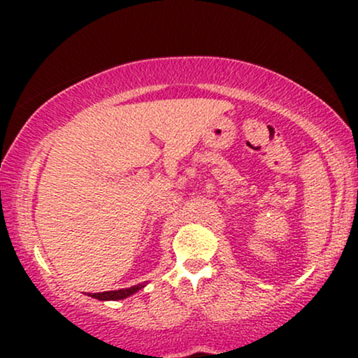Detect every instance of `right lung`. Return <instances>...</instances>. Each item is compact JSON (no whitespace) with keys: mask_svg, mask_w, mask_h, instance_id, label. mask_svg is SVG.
<instances>
[{"mask_svg":"<svg viewBox=\"0 0 358 358\" xmlns=\"http://www.w3.org/2000/svg\"><path fill=\"white\" fill-rule=\"evenodd\" d=\"M145 287V282L136 286H131V287H124V289H116V291H104V293H89V296L101 299V301H117V299H124L131 294H134L136 291Z\"/></svg>","mask_w":358,"mask_h":358,"instance_id":"right-lung-1","label":"right lung"}]
</instances>
